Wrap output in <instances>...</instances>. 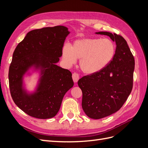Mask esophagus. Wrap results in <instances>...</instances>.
<instances>
[{
    "label": "esophagus",
    "instance_id": "1",
    "mask_svg": "<svg viewBox=\"0 0 148 148\" xmlns=\"http://www.w3.org/2000/svg\"><path fill=\"white\" fill-rule=\"evenodd\" d=\"M79 75L77 73H74L72 74V78H73V82L75 83H77L78 79H79Z\"/></svg>",
    "mask_w": 148,
    "mask_h": 148
}]
</instances>
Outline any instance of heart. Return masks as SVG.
I'll use <instances>...</instances> for the list:
<instances>
[{
  "mask_svg": "<svg viewBox=\"0 0 148 148\" xmlns=\"http://www.w3.org/2000/svg\"><path fill=\"white\" fill-rule=\"evenodd\" d=\"M116 46L109 39L84 38L76 40L70 47L62 49V58L68 66L79 60L80 69L88 75L97 73L105 69L113 60Z\"/></svg>",
  "mask_w": 148,
  "mask_h": 148,
  "instance_id": "heart-1",
  "label": "heart"
}]
</instances>
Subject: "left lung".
Masks as SVG:
<instances>
[{"label": "left lung", "mask_w": 148, "mask_h": 148, "mask_svg": "<svg viewBox=\"0 0 148 148\" xmlns=\"http://www.w3.org/2000/svg\"><path fill=\"white\" fill-rule=\"evenodd\" d=\"M116 44L113 60L105 69L80 78L78 86L83 93L82 107L88 117L100 119L117 112L133 88L135 59L125 39L117 34L99 31Z\"/></svg>", "instance_id": "8db88e82"}]
</instances>
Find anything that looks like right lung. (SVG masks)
Masks as SVG:
<instances>
[{"label":"right lung","mask_w":148,"mask_h":148,"mask_svg":"<svg viewBox=\"0 0 148 148\" xmlns=\"http://www.w3.org/2000/svg\"><path fill=\"white\" fill-rule=\"evenodd\" d=\"M69 29L56 26L27 33L13 53L8 71L9 86L15 104L31 117L51 119L59 112L62 99L73 86L70 71L57 65ZM38 75L33 91L25 88L24 79Z\"/></svg>","instance_id":"1"}]
</instances>
